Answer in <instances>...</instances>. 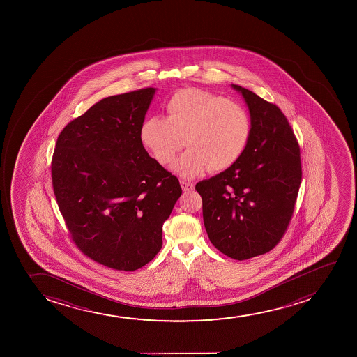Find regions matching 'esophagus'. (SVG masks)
I'll return each mask as SVG.
<instances>
[{"label":"esophagus","instance_id":"esophagus-1","mask_svg":"<svg viewBox=\"0 0 357 357\" xmlns=\"http://www.w3.org/2000/svg\"><path fill=\"white\" fill-rule=\"evenodd\" d=\"M181 187L183 189V192H190V190H193L194 185L192 183H188V182H185V181H181Z\"/></svg>","mask_w":357,"mask_h":357}]
</instances>
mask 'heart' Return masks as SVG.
I'll return each instance as SVG.
<instances>
[{
	"mask_svg": "<svg viewBox=\"0 0 357 357\" xmlns=\"http://www.w3.org/2000/svg\"><path fill=\"white\" fill-rule=\"evenodd\" d=\"M167 116H149L139 128V139L158 163L169 164L185 145L172 170L193 178L211 169L222 172L237 162L251 135L250 115L241 105L209 91L189 88L165 105Z\"/></svg>",
	"mask_w": 357,
	"mask_h": 357,
	"instance_id": "1",
	"label": "heart"
}]
</instances>
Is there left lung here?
<instances>
[{"label": "left lung", "instance_id": "left-lung-1", "mask_svg": "<svg viewBox=\"0 0 357 357\" xmlns=\"http://www.w3.org/2000/svg\"><path fill=\"white\" fill-rule=\"evenodd\" d=\"M251 119L249 143L224 172L202 180V217L209 241L243 261L271 251L287 229L301 183L300 149L278 106L237 84Z\"/></svg>", "mask_w": 357, "mask_h": 357}]
</instances>
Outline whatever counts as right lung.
Masks as SVG:
<instances>
[{
    "instance_id": "add662e5",
    "label": "right lung",
    "mask_w": 357,
    "mask_h": 357,
    "mask_svg": "<svg viewBox=\"0 0 357 357\" xmlns=\"http://www.w3.org/2000/svg\"><path fill=\"white\" fill-rule=\"evenodd\" d=\"M155 93L95 103L61 132L52 157L54 195L74 242L116 271H137L158 254L164 222L182 194L139 139Z\"/></svg>"
}]
</instances>
